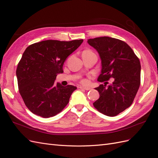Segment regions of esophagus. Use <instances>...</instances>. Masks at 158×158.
Listing matches in <instances>:
<instances>
[{
    "instance_id": "esophagus-1",
    "label": "esophagus",
    "mask_w": 158,
    "mask_h": 158,
    "mask_svg": "<svg viewBox=\"0 0 158 158\" xmlns=\"http://www.w3.org/2000/svg\"><path fill=\"white\" fill-rule=\"evenodd\" d=\"M80 89H85V90H89V89H91V88H89V87H84V86H81Z\"/></svg>"
}]
</instances>
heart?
I'll use <instances>...</instances> for the list:
<instances>
[{
    "label": "heart",
    "instance_id": "b5f03b06",
    "mask_svg": "<svg viewBox=\"0 0 158 158\" xmlns=\"http://www.w3.org/2000/svg\"><path fill=\"white\" fill-rule=\"evenodd\" d=\"M82 83H83V84H86V83L88 82V81H87V80L84 79V80H82Z\"/></svg>",
    "mask_w": 158,
    "mask_h": 158
}]
</instances>
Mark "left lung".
I'll use <instances>...</instances> for the list:
<instances>
[{"mask_svg":"<svg viewBox=\"0 0 158 158\" xmlns=\"http://www.w3.org/2000/svg\"><path fill=\"white\" fill-rule=\"evenodd\" d=\"M98 51L102 61L100 82L114 78L112 85L101 84L95 89L99 98L93 105L98 111L114 117L130 107L140 84L141 66L135 52L125 42L115 38L100 37L88 40Z\"/></svg>","mask_w":158,"mask_h":158,"instance_id":"obj_1","label":"left lung"}]
</instances>
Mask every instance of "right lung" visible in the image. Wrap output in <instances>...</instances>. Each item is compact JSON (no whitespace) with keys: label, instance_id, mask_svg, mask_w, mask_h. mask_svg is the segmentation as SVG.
<instances>
[{"label":"right lung","instance_id":"obj_1","mask_svg":"<svg viewBox=\"0 0 158 158\" xmlns=\"http://www.w3.org/2000/svg\"><path fill=\"white\" fill-rule=\"evenodd\" d=\"M83 40L70 41L45 40L27 47L16 69L19 92L26 107L44 118L59 113L69 102L76 86L55 83L63 73L67 57L82 44Z\"/></svg>","mask_w":158,"mask_h":158}]
</instances>
